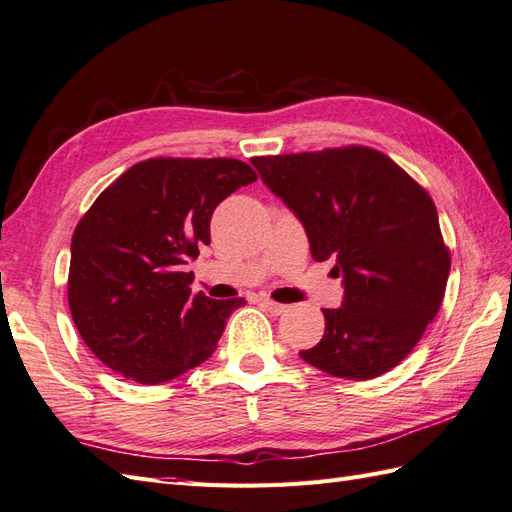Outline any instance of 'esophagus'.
Returning a JSON list of instances; mask_svg holds the SVG:
<instances>
[{
  "mask_svg": "<svg viewBox=\"0 0 512 512\" xmlns=\"http://www.w3.org/2000/svg\"><path fill=\"white\" fill-rule=\"evenodd\" d=\"M261 305H264L272 316H283V313L287 311V305H281V303H274V300H270V298H264L261 300Z\"/></svg>",
  "mask_w": 512,
  "mask_h": 512,
  "instance_id": "34e87169",
  "label": "esophagus"
}]
</instances>
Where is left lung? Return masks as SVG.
<instances>
[{"label": "left lung", "instance_id": "obj_1", "mask_svg": "<svg viewBox=\"0 0 512 512\" xmlns=\"http://www.w3.org/2000/svg\"><path fill=\"white\" fill-rule=\"evenodd\" d=\"M251 162L303 222L311 257L335 259L333 272L344 279L342 307L322 309L324 335L300 359L350 381L396 368L435 320L450 274L428 192L368 147Z\"/></svg>", "mask_w": 512, "mask_h": 512}]
</instances>
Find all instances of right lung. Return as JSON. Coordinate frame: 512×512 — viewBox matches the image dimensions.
Here are the masks:
<instances>
[{"label": "right lung", "instance_id": "add662e5", "mask_svg": "<svg viewBox=\"0 0 512 512\" xmlns=\"http://www.w3.org/2000/svg\"><path fill=\"white\" fill-rule=\"evenodd\" d=\"M253 181L255 170L233 157H153L97 196L71 240L69 309L101 363L160 385L214 355L246 300L192 296L186 266L209 244L218 203Z\"/></svg>", "mask_w": 512, "mask_h": 512}]
</instances>
